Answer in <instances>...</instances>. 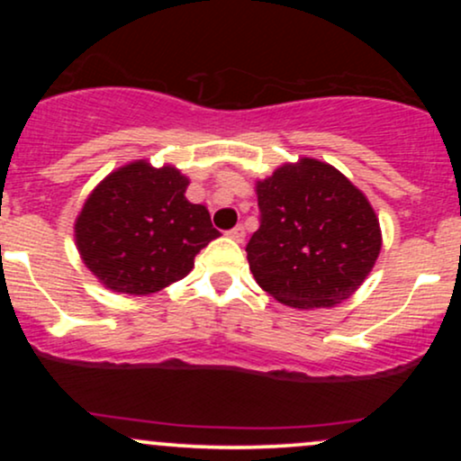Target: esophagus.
Returning a JSON list of instances; mask_svg holds the SVG:
<instances>
[{
	"mask_svg": "<svg viewBox=\"0 0 461 461\" xmlns=\"http://www.w3.org/2000/svg\"><path fill=\"white\" fill-rule=\"evenodd\" d=\"M227 236H230L231 240H236V242H242V238H245V227H242V225H236V227H231V230L227 231Z\"/></svg>",
	"mask_w": 461,
	"mask_h": 461,
	"instance_id": "1",
	"label": "esophagus"
}]
</instances>
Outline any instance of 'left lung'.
I'll list each match as a JSON object with an SVG mask.
<instances>
[{
  "label": "left lung",
  "mask_w": 461,
  "mask_h": 461,
  "mask_svg": "<svg viewBox=\"0 0 461 461\" xmlns=\"http://www.w3.org/2000/svg\"><path fill=\"white\" fill-rule=\"evenodd\" d=\"M260 227L247 242L253 277L290 308H330L362 285L382 249L368 199L330 164L303 160L258 182Z\"/></svg>",
  "instance_id": "obj_1"
}]
</instances>
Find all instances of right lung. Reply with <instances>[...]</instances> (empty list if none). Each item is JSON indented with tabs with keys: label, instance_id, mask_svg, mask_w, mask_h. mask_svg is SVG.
Instances as JSON below:
<instances>
[{
	"label": "right lung",
	"instance_id": "add662e5",
	"mask_svg": "<svg viewBox=\"0 0 461 461\" xmlns=\"http://www.w3.org/2000/svg\"><path fill=\"white\" fill-rule=\"evenodd\" d=\"M188 179L173 167L134 162L93 190L76 223L82 260L114 293L151 294L186 277L214 240L208 210L184 197Z\"/></svg>",
	"mask_w": 461,
	"mask_h": 461
}]
</instances>
